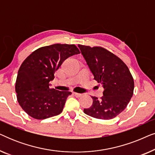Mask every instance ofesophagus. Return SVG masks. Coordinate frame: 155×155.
<instances>
[{
	"mask_svg": "<svg viewBox=\"0 0 155 155\" xmlns=\"http://www.w3.org/2000/svg\"><path fill=\"white\" fill-rule=\"evenodd\" d=\"M73 94L75 95L76 97H78V98L82 96V94H80V93H77V92H73Z\"/></svg>",
	"mask_w": 155,
	"mask_h": 155,
	"instance_id": "esophagus-1",
	"label": "esophagus"
}]
</instances>
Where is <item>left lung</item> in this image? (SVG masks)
<instances>
[{"instance_id":"obj_1","label":"left lung","mask_w":155,"mask_h":155,"mask_svg":"<svg viewBox=\"0 0 155 155\" xmlns=\"http://www.w3.org/2000/svg\"><path fill=\"white\" fill-rule=\"evenodd\" d=\"M94 79L104 89L99 99L92 98V105L84 114L99 119L109 120L124 111L133 94L134 80L121 59L100 46L78 45Z\"/></svg>"}]
</instances>
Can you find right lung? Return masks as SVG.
<instances>
[{"label": "right lung", "instance_id": "1", "mask_svg": "<svg viewBox=\"0 0 155 155\" xmlns=\"http://www.w3.org/2000/svg\"><path fill=\"white\" fill-rule=\"evenodd\" d=\"M80 54L74 44H56L31 53L21 65L15 83L19 104L35 119L41 120L62 112L72 93L49 87L54 73L68 57Z\"/></svg>", "mask_w": 155, "mask_h": 155}]
</instances>
